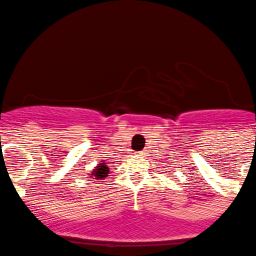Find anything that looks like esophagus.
<instances>
[{
  "instance_id": "34e87169",
  "label": "esophagus",
  "mask_w": 256,
  "mask_h": 256,
  "mask_svg": "<svg viewBox=\"0 0 256 256\" xmlns=\"http://www.w3.org/2000/svg\"><path fill=\"white\" fill-rule=\"evenodd\" d=\"M136 154H138V156H140V154H143V152H136Z\"/></svg>"
}]
</instances>
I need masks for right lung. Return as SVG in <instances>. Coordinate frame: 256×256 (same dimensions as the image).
<instances>
[{
    "instance_id": "obj_1",
    "label": "right lung",
    "mask_w": 256,
    "mask_h": 256,
    "mask_svg": "<svg viewBox=\"0 0 256 256\" xmlns=\"http://www.w3.org/2000/svg\"><path fill=\"white\" fill-rule=\"evenodd\" d=\"M109 174V168H108V164L106 163H99L98 166L96 167V171H93L90 174V180H103L104 177L108 176Z\"/></svg>"
}]
</instances>
